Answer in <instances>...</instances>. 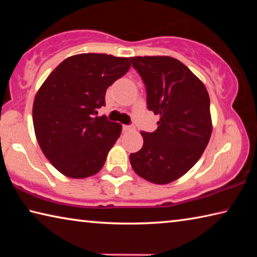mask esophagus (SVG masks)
Returning <instances> with one entry per match:
<instances>
[{
    "mask_svg": "<svg viewBox=\"0 0 257 257\" xmlns=\"http://www.w3.org/2000/svg\"><path fill=\"white\" fill-rule=\"evenodd\" d=\"M122 129H123V132H133V130H135V127L133 124H124Z\"/></svg>",
    "mask_w": 257,
    "mask_h": 257,
    "instance_id": "esophagus-1",
    "label": "esophagus"
}]
</instances>
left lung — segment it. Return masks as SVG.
<instances>
[{
    "instance_id": "obj_1",
    "label": "left lung",
    "mask_w": 257,
    "mask_h": 257,
    "mask_svg": "<svg viewBox=\"0 0 257 257\" xmlns=\"http://www.w3.org/2000/svg\"><path fill=\"white\" fill-rule=\"evenodd\" d=\"M130 61L145 85L147 108L160 114L155 132H142L144 144L130 154V163L145 180L169 184L189 171L206 149L212 134L210 97L179 60L135 56Z\"/></svg>"
}]
</instances>
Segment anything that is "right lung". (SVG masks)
Segmentation results:
<instances>
[{
  "label": "right lung",
  "instance_id": "add662e5",
  "mask_svg": "<svg viewBox=\"0 0 257 257\" xmlns=\"http://www.w3.org/2000/svg\"><path fill=\"white\" fill-rule=\"evenodd\" d=\"M128 58L85 53L70 56L47 77L35 96L33 122L43 153L64 176L86 178L101 170L120 137V123L95 116L108 86L127 73Z\"/></svg>",
  "mask_w": 257,
  "mask_h": 257
}]
</instances>
